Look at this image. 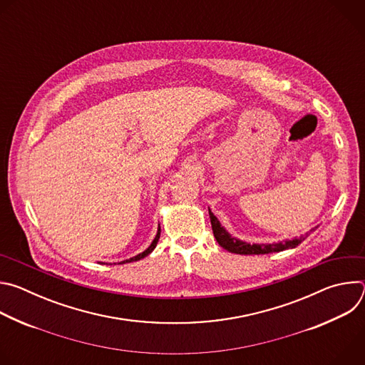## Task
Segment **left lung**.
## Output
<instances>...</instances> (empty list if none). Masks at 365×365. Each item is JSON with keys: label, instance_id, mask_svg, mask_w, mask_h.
<instances>
[{"label": "left lung", "instance_id": "8db88e82", "mask_svg": "<svg viewBox=\"0 0 365 365\" xmlns=\"http://www.w3.org/2000/svg\"><path fill=\"white\" fill-rule=\"evenodd\" d=\"M210 218H211V225H212V231L214 235L218 241V244L225 248L230 252L234 254H269V252H279L287 248H294L297 247L306 237H300V238H293V240H286V241H280V242H274V244H250L245 241H241L235 237H232L218 221V218L211 212L210 210Z\"/></svg>", "mask_w": 365, "mask_h": 365}]
</instances>
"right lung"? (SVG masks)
Returning <instances> with one entry per match:
<instances>
[{
  "label": "right lung",
  "mask_w": 365,
  "mask_h": 365,
  "mask_svg": "<svg viewBox=\"0 0 365 365\" xmlns=\"http://www.w3.org/2000/svg\"><path fill=\"white\" fill-rule=\"evenodd\" d=\"M159 238H160V225H159V228H158V234H155V237H154V240L151 241V244L148 245V248L147 250H144L143 252H140V254H137V255H134V257H131V258H128V259H124V262H121L120 264H125V263H133V262H137V259H141V258H144V257H147L154 248H155V245H158V242H159Z\"/></svg>",
  "instance_id": "add662e5"
}]
</instances>
